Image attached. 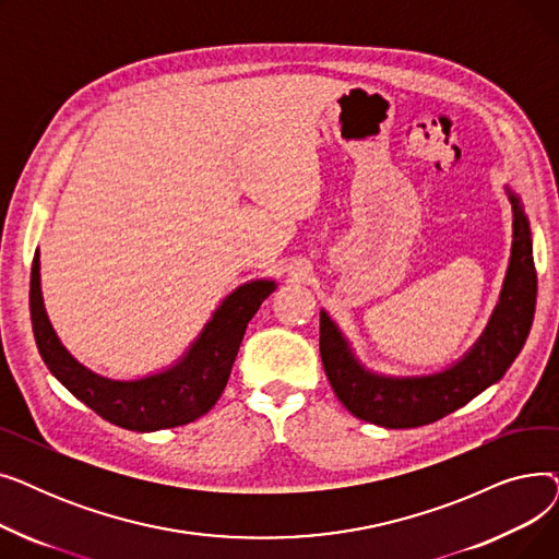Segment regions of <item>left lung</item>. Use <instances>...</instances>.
<instances>
[{
	"label": "left lung",
	"mask_w": 559,
	"mask_h": 559,
	"mask_svg": "<svg viewBox=\"0 0 559 559\" xmlns=\"http://www.w3.org/2000/svg\"><path fill=\"white\" fill-rule=\"evenodd\" d=\"M514 213L510 267L487 329L453 367L430 376H383L354 356L335 321L319 314V354L331 388L350 415L383 428H417L451 415L485 392L510 369L533 326L537 272L531 224L508 188Z\"/></svg>",
	"instance_id": "obj_1"
}]
</instances>
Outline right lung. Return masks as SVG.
<instances>
[{"label": "right lung", "mask_w": 559, "mask_h": 559, "mask_svg": "<svg viewBox=\"0 0 559 559\" xmlns=\"http://www.w3.org/2000/svg\"><path fill=\"white\" fill-rule=\"evenodd\" d=\"M274 289L276 283L264 278L240 285L222 301L179 362L138 380L99 376L70 356V350L56 337L45 312L38 251L32 267L28 306H32L38 350L58 383H63L102 419L127 430L154 432L186 426L203 417L217 403L228 383L247 324Z\"/></svg>", "instance_id": "right-lung-1"}]
</instances>
